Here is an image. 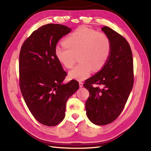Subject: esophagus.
Returning a JSON list of instances; mask_svg holds the SVG:
<instances>
[{
  "label": "esophagus",
  "instance_id": "1",
  "mask_svg": "<svg viewBox=\"0 0 151 151\" xmlns=\"http://www.w3.org/2000/svg\"><path fill=\"white\" fill-rule=\"evenodd\" d=\"M83 82H79V86H80V87H83Z\"/></svg>",
  "mask_w": 151,
  "mask_h": 151
}]
</instances>
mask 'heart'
I'll return each instance as SVG.
<instances>
[{
    "instance_id": "1",
    "label": "heart",
    "mask_w": 151,
    "mask_h": 151,
    "mask_svg": "<svg viewBox=\"0 0 151 151\" xmlns=\"http://www.w3.org/2000/svg\"><path fill=\"white\" fill-rule=\"evenodd\" d=\"M111 52V41L106 34L86 27L77 29L65 37L63 44L56 46L55 54L60 63L71 69L78 56L80 63L69 73L77 80L87 78L92 71L97 72L105 66Z\"/></svg>"
}]
</instances>
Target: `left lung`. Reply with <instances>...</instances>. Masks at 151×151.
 Masks as SVG:
<instances>
[{
    "label": "left lung",
    "instance_id": "obj_1",
    "mask_svg": "<svg viewBox=\"0 0 151 151\" xmlns=\"http://www.w3.org/2000/svg\"><path fill=\"white\" fill-rule=\"evenodd\" d=\"M101 29L111 41L110 56L101 70L83 83L90 93L86 102L87 115L99 126L109 124L119 117L134 83L133 55L128 42L109 27ZM93 84L99 86L93 87Z\"/></svg>",
    "mask_w": 151,
    "mask_h": 151
}]
</instances>
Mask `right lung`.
I'll return each instance as SVG.
<instances>
[{"label":"right lung","instance_id":"1","mask_svg":"<svg viewBox=\"0 0 151 151\" xmlns=\"http://www.w3.org/2000/svg\"><path fill=\"white\" fill-rule=\"evenodd\" d=\"M71 30L60 24L41 26L26 39L19 55L22 94L34 117L47 126L63 121L68 99L79 88L75 80L62 83L67 73L55 54L58 41Z\"/></svg>","mask_w":151,"mask_h":151}]
</instances>
